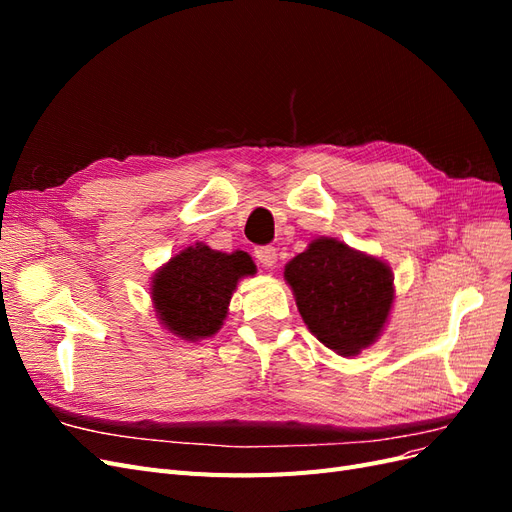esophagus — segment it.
Here are the masks:
<instances>
[{
  "mask_svg": "<svg viewBox=\"0 0 512 512\" xmlns=\"http://www.w3.org/2000/svg\"><path fill=\"white\" fill-rule=\"evenodd\" d=\"M256 254V258H258V262L262 267H267V269H271V267H275V262H277V254H275V247H271V245H265V247H258V250L254 252Z\"/></svg>",
  "mask_w": 512,
  "mask_h": 512,
  "instance_id": "obj_1",
  "label": "esophagus"
}]
</instances>
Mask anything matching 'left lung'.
I'll list each match as a JSON object with an SVG mask.
<instances>
[{
  "instance_id": "obj_1",
  "label": "left lung",
  "mask_w": 512,
  "mask_h": 512,
  "mask_svg": "<svg viewBox=\"0 0 512 512\" xmlns=\"http://www.w3.org/2000/svg\"><path fill=\"white\" fill-rule=\"evenodd\" d=\"M284 277L307 329L342 356L376 342L395 299L389 265L329 237L294 256Z\"/></svg>"
}]
</instances>
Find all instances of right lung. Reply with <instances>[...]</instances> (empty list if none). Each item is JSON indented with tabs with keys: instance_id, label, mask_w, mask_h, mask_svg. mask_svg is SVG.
<instances>
[{
	"instance_id": "1",
	"label": "right lung",
	"mask_w": 512,
	"mask_h": 512,
	"mask_svg": "<svg viewBox=\"0 0 512 512\" xmlns=\"http://www.w3.org/2000/svg\"><path fill=\"white\" fill-rule=\"evenodd\" d=\"M254 273L247 252L224 254L203 243L190 245L153 275V307L170 333L198 342L222 329L237 282Z\"/></svg>"
}]
</instances>
